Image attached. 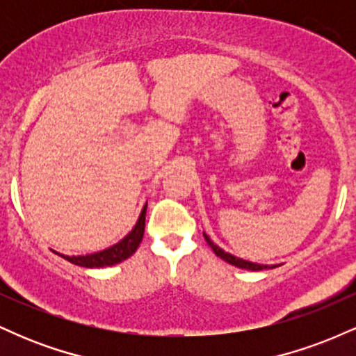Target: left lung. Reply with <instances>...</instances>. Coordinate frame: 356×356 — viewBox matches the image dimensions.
I'll return each instance as SVG.
<instances>
[{
    "instance_id": "1",
    "label": "left lung",
    "mask_w": 356,
    "mask_h": 356,
    "mask_svg": "<svg viewBox=\"0 0 356 356\" xmlns=\"http://www.w3.org/2000/svg\"><path fill=\"white\" fill-rule=\"evenodd\" d=\"M204 239H206V243L209 244L212 248V251H214L216 256H219L220 259H224L226 263L232 264V266L236 268H241V269H249V271H261V269H268V268H276V266H268V264H257V263H251V261H246V259H241V257H236L229 254V252H226L224 249H220L218 244H214L211 241L209 236L204 232Z\"/></svg>"
}]
</instances>
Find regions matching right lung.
<instances>
[{
	"instance_id": "1",
	"label": "right lung",
	"mask_w": 356,
	"mask_h": 356,
	"mask_svg": "<svg viewBox=\"0 0 356 356\" xmlns=\"http://www.w3.org/2000/svg\"><path fill=\"white\" fill-rule=\"evenodd\" d=\"M145 212H147V204L142 209L140 216H138L136 226L132 227V231L125 236L124 239L118 241L117 244L110 246L104 251L99 252H92V254H85V256H67V254H60V252L55 251V254H58L63 257V259L70 261L72 264H76V266L81 268H105V266H113V264L122 263L125 261L127 257H130L134 252L137 251V248L140 246L142 238H144V231H145Z\"/></svg>"
}]
</instances>
